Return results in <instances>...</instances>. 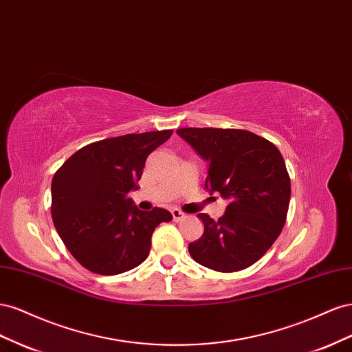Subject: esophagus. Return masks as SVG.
<instances>
[{
	"label": "esophagus",
	"instance_id": "34e87169",
	"mask_svg": "<svg viewBox=\"0 0 352 352\" xmlns=\"http://www.w3.org/2000/svg\"><path fill=\"white\" fill-rule=\"evenodd\" d=\"M170 214H173V218H174V221H182L186 215L182 212V210H179V209H173V210H170Z\"/></svg>",
	"mask_w": 352,
	"mask_h": 352
}]
</instances>
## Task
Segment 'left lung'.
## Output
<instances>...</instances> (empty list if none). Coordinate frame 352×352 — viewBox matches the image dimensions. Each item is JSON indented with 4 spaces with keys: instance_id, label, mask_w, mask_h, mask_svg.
Segmentation results:
<instances>
[{
    "instance_id": "left-lung-1",
    "label": "left lung",
    "mask_w": 352,
    "mask_h": 352,
    "mask_svg": "<svg viewBox=\"0 0 352 352\" xmlns=\"http://www.w3.org/2000/svg\"><path fill=\"white\" fill-rule=\"evenodd\" d=\"M177 133L208 162L205 188L228 200L218 221L199 214L205 230L188 245L190 255L219 273L255 264L286 223L290 178L282 153L245 129L179 128Z\"/></svg>"
}]
</instances>
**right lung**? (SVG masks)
<instances>
[{
    "instance_id": "obj_1",
    "label": "right lung",
    "mask_w": 352,
    "mask_h": 352,
    "mask_svg": "<svg viewBox=\"0 0 352 352\" xmlns=\"http://www.w3.org/2000/svg\"><path fill=\"white\" fill-rule=\"evenodd\" d=\"M173 129L126 134L79 148L57 169L52 217L60 239L79 264L115 276L140 265L152 234L173 215L164 208L140 210L128 193L138 188L147 156Z\"/></svg>"
}]
</instances>
